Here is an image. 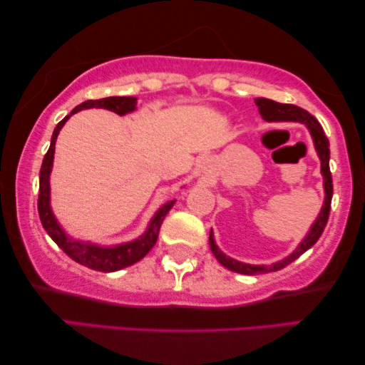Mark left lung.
Returning <instances> with one entry per match:
<instances>
[{"label": "left lung", "instance_id": "obj_1", "mask_svg": "<svg viewBox=\"0 0 365 365\" xmlns=\"http://www.w3.org/2000/svg\"><path fill=\"white\" fill-rule=\"evenodd\" d=\"M255 105L259 106L260 116L267 119V121H299V123L307 124L310 134H312L315 148H317V153L322 160V175H324V186H325V204H324V208H322L317 222L314 223L312 230H310L307 237L301 242V246L297 247L294 252L288 257V259L277 262V264H273L270 267L247 265V264H242V262L230 259V257H226L222 250L217 247V244H215V241H213V235L210 231V249H212L213 255L217 257V260L223 267L228 268V270L236 272V273H242V274L277 272V270H282V268H284L286 265H289L291 262H294L296 259H299V257L306 252L307 249L312 247L314 244L319 241L322 232H324L327 222H328V215H330L331 197H333V181H331V173H330V143H328L327 135L317 119L310 115L309 111L301 108V106H296L291 103H278V101H273L268 98H257Z\"/></svg>", "mask_w": 365, "mask_h": 365}]
</instances>
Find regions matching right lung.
Returning a JSON list of instances; mask_svg holds the SVG:
<instances>
[{
  "mask_svg": "<svg viewBox=\"0 0 365 365\" xmlns=\"http://www.w3.org/2000/svg\"><path fill=\"white\" fill-rule=\"evenodd\" d=\"M86 108H105V110L115 111L118 115L123 116L126 115V113L135 110V98L134 97H108V98H100V100H87L83 101V103L77 105L76 108L71 111V115H74V113ZM71 115L63 118L61 121L58 123L55 130H53L50 148H48V152L43 158V163H41L38 202H37L40 222L43 225L45 231L50 235L53 241L58 244V247L61 249L66 255L71 257L74 262H77V264H81L87 268H92V270L105 272V273L121 270L124 267L134 265L135 262H139L148 252H150V249L157 244L161 223H163L165 217L168 215V212L171 210V207L175 205L176 200H170L168 204L161 207L152 218L150 226H148L145 235H142L139 239H135L133 242L121 244V246H116V247H98V246H93V244L73 241V239L66 236L61 230V226L58 225L55 217H53L51 208H50V173H51V165H53V155H55L56 137Z\"/></svg>",
  "mask_w": 365,
  "mask_h": 365,
  "instance_id": "right-lung-1",
  "label": "right lung"
}]
</instances>
